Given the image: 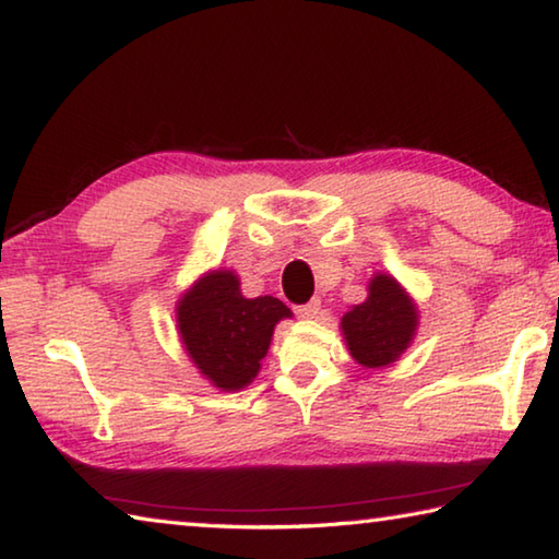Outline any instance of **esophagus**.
Listing matches in <instances>:
<instances>
[{"label": "esophagus", "instance_id": "34e87169", "mask_svg": "<svg viewBox=\"0 0 559 559\" xmlns=\"http://www.w3.org/2000/svg\"><path fill=\"white\" fill-rule=\"evenodd\" d=\"M296 313H298L300 318H316V316L320 313V300L313 298V300L302 302V306H296Z\"/></svg>", "mask_w": 559, "mask_h": 559}]
</instances>
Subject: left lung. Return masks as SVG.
Wrapping results in <instances>:
<instances>
[{"label":"left lung","mask_w":559,"mask_h":559,"mask_svg":"<svg viewBox=\"0 0 559 559\" xmlns=\"http://www.w3.org/2000/svg\"><path fill=\"white\" fill-rule=\"evenodd\" d=\"M416 310L392 276H374L370 296L343 316V335L359 365L384 367L412 343Z\"/></svg>","instance_id":"obj_1"}]
</instances>
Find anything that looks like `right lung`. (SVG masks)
I'll use <instances>...</instances> for the list:
<instances>
[{"mask_svg": "<svg viewBox=\"0 0 559 559\" xmlns=\"http://www.w3.org/2000/svg\"><path fill=\"white\" fill-rule=\"evenodd\" d=\"M290 310L278 298H243L231 271H214L179 300L177 325L187 355L219 390H241L257 377L273 328Z\"/></svg>", "mask_w": 559, "mask_h": 559, "instance_id": "obj_1", "label": "right lung"}]
</instances>
